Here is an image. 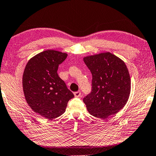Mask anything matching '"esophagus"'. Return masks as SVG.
<instances>
[{"instance_id": "esophagus-1", "label": "esophagus", "mask_w": 156, "mask_h": 156, "mask_svg": "<svg viewBox=\"0 0 156 156\" xmlns=\"http://www.w3.org/2000/svg\"><path fill=\"white\" fill-rule=\"evenodd\" d=\"M74 96H75V97H80L81 96V92H80V91H78V92H74Z\"/></svg>"}]
</instances>
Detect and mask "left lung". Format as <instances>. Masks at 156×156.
<instances>
[{"label":"left lung","instance_id":"left-lung-1","mask_svg":"<svg viewBox=\"0 0 156 156\" xmlns=\"http://www.w3.org/2000/svg\"><path fill=\"white\" fill-rule=\"evenodd\" d=\"M92 75V92L84 98L89 113L106 119L117 114L127 103L131 80L124 62L110 52L84 58Z\"/></svg>","mask_w":156,"mask_h":156}]
</instances>
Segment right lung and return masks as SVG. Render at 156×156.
Masks as SVG:
<instances>
[{
    "instance_id": "right-lung-1",
    "label": "right lung",
    "mask_w": 156,
    "mask_h": 156,
    "mask_svg": "<svg viewBox=\"0 0 156 156\" xmlns=\"http://www.w3.org/2000/svg\"><path fill=\"white\" fill-rule=\"evenodd\" d=\"M68 54L47 50L29 60L23 76V87L28 106L48 119L59 117L66 111L68 102L74 96L58 75L59 64Z\"/></svg>"
}]
</instances>
